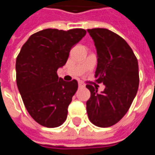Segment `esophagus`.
<instances>
[{"instance_id": "34e87169", "label": "esophagus", "mask_w": 155, "mask_h": 155, "mask_svg": "<svg viewBox=\"0 0 155 155\" xmlns=\"http://www.w3.org/2000/svg\"><path fill=\"white\" fill-rule=\"evenodd\" d=\"M84 84L82 82H79V87H84Z\"/></svg>"}]
</instances>
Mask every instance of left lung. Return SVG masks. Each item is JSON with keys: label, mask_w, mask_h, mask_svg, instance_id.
<instances>
[{"label": "left lung", "mask_w": 155, "mask_h": 155, "mask_svg": "<svg viewBox=\"0 0 155 155\" xmlns=\"http://www.w3.org/2000/svg\"><path fill=\"white\" fill-rule=\"evenodd\" d=\"M94 40L98 56L95 82L105 85L101 94L86 84L91 98L86 110L91 122L101 128L118 123L129 110L139 88L138 60L121 36L108 29H88Z\"/></svg>", "instance_id": "1"}]
</instances>
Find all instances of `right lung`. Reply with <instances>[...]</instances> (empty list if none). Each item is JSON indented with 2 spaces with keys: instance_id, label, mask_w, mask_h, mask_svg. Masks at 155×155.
<instances>
[{
  "instance_id": "1",
  "label": "right lung",
  "mask_w": 155,
  "mask_h": 155,
  "mask_svg": "<svg viewBox=\"0 0 155 155\" xmlns=\"http://www.w3.org/2000/svg\"><path fill=\"white\" fill-rule=\"evenodd\" d=\"M86 34L84 29H45L31 35L16 58V84L33 120L47 128L64 123L68 106L78 89L76 80L66 82L57 75L73 45Z\"/></svg>"
}]
</instances>
